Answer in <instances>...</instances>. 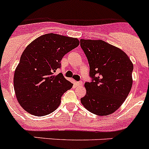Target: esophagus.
Wrapping results in <instances>:
<instances>
[{
	"instance_id": "34e87169",
	"label": "esophagus",
	"mask_w": 149,
	"mask_h": 149,
	"mask_svg": "<svg viewBox=\"0 0 149 149\" xmlns=\"http://www.w3.org/2000/svg\"><path fill=\"white\" fill-rule=\"evenodd\" d=\"M82 85H83V82H82V81H77V86H82Z\"/></svg>"
}]
</instances>
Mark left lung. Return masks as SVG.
I'll return each instance as SVG.
<instances>
[{
    "label": "left lung",
    "mask_w": 149,
    "mask_h": 149,
    "mask_svg": "<svg viewBox=\"0 0 149 149\" xmlns=\"http://www.w3.org/2000/svg\"><path fill=\"white\" fill-rule=\"evenodd\" d=\"M88 60L91 82L81 103L98 116L112 114L125 101L132 86L134 65L123 51L102 40L81 39Z\"/></svg>",
    "instance_id": "left-lung-1"
}]
</instances>
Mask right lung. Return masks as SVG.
I'll return each instance as SVG.
<instances>
[{"mask_svg":"<svg viewBox=\"0 0 149 149\" xmlns=\"http://www.w3.org/2000/svg\"><path fill=\"white\" fill-rule=\"evenodd\" d=\"M77 39L48 33L38 37L23 51L14 74V89L18 103L29 113L43 116L54 111L61 97L73 84L61 73L60 61L77 48Z\"/></svg>","mask_w":149,"mask_h":149,"instance_id":"1","label":"right lung"}]
</instances>
